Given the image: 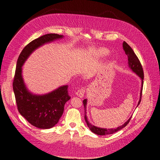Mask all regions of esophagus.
Returning a JSON list of instances; mask_svg holds the SVG:
<instances>
[{"mask_svg": "<svg viewBox=\"0 0 160 160\" xmlns=\"http://www.w3.org/2000/svg\"><path fill=\"white\" fill-rule=\"evenodd\" d=\"M85 89L84 88H82L79 89L77 92H76V94L80 97V98H83L84 96V94H85Z\"/></svg>", "mask_w": 160, "mask_h": 160, "instance_id": "34e87169", "label": "esophagus"}]
</instances>
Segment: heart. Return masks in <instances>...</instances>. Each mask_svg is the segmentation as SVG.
Segmentation results:
<instances>
[{
    "label": "heart",
    "mask_w": 160,
    "mask_h": 160,
    "mask_svg": "<svg viewBox=\"0 0 160 160\" xmlns=\"http://www.w3.org/2000/svg\"><path fill=\"white\" fill-rule=\"evenodd\" d=\"M109 54V52L108 50H107L105 48H100L98 49L96 52V54L98 58H103L106 57Z\"/></svg>",
    "instance_id": "obj_1"
}]
</instances>
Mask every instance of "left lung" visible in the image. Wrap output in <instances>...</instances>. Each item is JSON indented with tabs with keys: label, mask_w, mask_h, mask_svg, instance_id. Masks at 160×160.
I'll return each mask as SVG.
<instances>
[{
	"label": "left lung",
	"mask_w": 160,
	"mask_h": 160,
	"mask_svg": "<svg viewBox=\"0 0 160 160\" xmlns=\"http://www.w3.org/2000/svg\"><path fill=\"white\" fill-rule=\"evenodd\" d=\"M123 48L124 50L125 54L128 56V66L129 68L134 72V73H136L141 78L142 80V87H141V93H140V99L138 102V104L137 107L139 105V104L141 103V98H142V87H143V78H144V75H143V68H142L141 63L139 61V59H138V56H136V54L134 52V51L132 50V49L131 48V47L126 42H123ZM83 103L84 105V108H85V122L87 123V124L88 125L89 129L94 133H95L96 134L98 135H100V136H103V135H107V134H113L118 131H120V129H123L124 128L127 124L129 123L132 116L129 118L128 120H127L124 124L123 125H121L116 128H112V129H106V128H98L96 127L94 125H92L91 123H89L88 120H87V117L86 115L87 112H86V108H87V99H84L83 101Z\"/></svg>",
	"instance_id": "obj_1"
}]
</instances>
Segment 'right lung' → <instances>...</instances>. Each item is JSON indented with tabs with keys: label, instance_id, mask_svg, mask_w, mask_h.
Here are the masks:
<instances>
[{
	"label": "right lung",
	"instance_id": "obj_1",
	"mask_svg": "<svg viewBox=\"0 0 160 160\" xmlns=\"http://www.w3.org/2000/svg\"><path fill=\"white\" fill-rule=\"evenodd\" d=\"M63 36L48 34L41 36L28 43L18 57L13 89L19 113L31 124L40 129H49L58 122L62 116L64 105L71 97L68 86L64 85L44 95H35L26 88L22 77V66L36 49L42 45L61 38Z\"/></svg>",
	"mask_w": 160,
	"mask_h": 160
}]
</instances>
